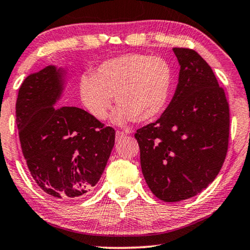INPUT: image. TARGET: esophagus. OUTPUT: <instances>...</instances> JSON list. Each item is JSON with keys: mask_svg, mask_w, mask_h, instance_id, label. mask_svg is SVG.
<instances>
[{"mask_svg": "<svg viewBox=\"0 0 250 250\" xmlns=\"http://www.w3.org/2000/svg\"><path fill=\"white\" fill-rule=\"evenodd\" d=\"M126 135H127V133H124V132H121V131L116 132V138H117V140H121L123 138H125Z\"/></svg>", "mask_w": 250, "mask_h": 250, "instance_id": "esophagus-1", "label": "esophagus"}]
</instances>
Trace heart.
Here are the masks:
<instances>
[{
  "instance_id": "b5f03b06",
  "label": "heart",
  "mask_w": 250,
  "mask_h": 250,
  "mask_svg": "<svg viewBox=\"0 0 250 250\" xmlns=\"http://www.w3.org/2000/svg\"><path fill=\"white\" fill-rule=\"evenodd\" d=\"M173 70L160 57L129 53L99 64L92 75L81 77L80 99L88 114L104 121L112 104H118L112 122L123 125L134 119L146 123L158 117L168 104Z\"/></svg>"
}]
</instances>
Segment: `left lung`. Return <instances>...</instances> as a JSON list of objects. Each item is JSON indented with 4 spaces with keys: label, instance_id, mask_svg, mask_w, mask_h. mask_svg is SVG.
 <instances>
[{
    "label": "left lung",
    "instance_id": "obj_1",
    "mask_svg": "<svg viewBox=\"0 0 250 250\" xmlns=\"http://www.w3.org/2000/svg\"><path fill=\"white\" fill-rule=\"evenodd\" d=\"M179 83L158 121L135 133L143 176L160 200L189 199L215 180L228 151L230 114L224 90L196 51L174 47Z\"/></svg>",
    "mask_w": 250,
    "mask_h": 250
}]
</instances>
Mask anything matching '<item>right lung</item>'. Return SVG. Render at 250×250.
Listing matches in <instances>:
<instances>
[{
    "label": "right lung",
    "instance_id": "obj_1",
    "mask_svg": "<svg viewBox=\"0 0 250 250\" xmlns=\"http://www.w3.org/2000/svg\"><path fill=\"white\" fill-rule=\"evenodd\" d=\"M68 83L63 67L49 64L19 88L16 122L35 183L56 199L83 196L99 182L115 145V129L83 109L58 102Z\"/></svg>",
    "mask_w": 250,
    "mask_h": 250
}]
</instances>
